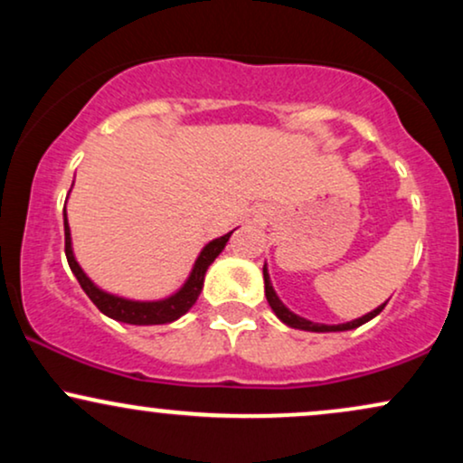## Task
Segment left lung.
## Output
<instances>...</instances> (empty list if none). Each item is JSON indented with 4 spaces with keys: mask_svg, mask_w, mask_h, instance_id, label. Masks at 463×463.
<instances>
[{
    "mask_svg": "<svg viewBox=\"0 0 463 463\" xmlns=\"http://www.w3.org/2000/svg\"><path fill=\"white\" fill-rule=\"evenodd\" d=\"M263 280H265V298H268L269 307H272V311L276 313V317H279L280 322L287 324V326L291 328H298V331H311V333H339V331H353V328L361 326V324L370 322L372 317L379 316L381 311H383V307L387 305V300L383 302V305L376 307L374 311L365 313V316L357 317V320H350L346 324H320V322H311L307 320V317H300L298 313L289 311L287 307L283 305V300L279 298V294L274 291L272 287V280H269V272H268V263L263 265Z\"/></svg>",
    "mask_w": 463,
    "mask_h": 463,
    "instance_id": "1",
    "label": "left lung"
}]
</instances>
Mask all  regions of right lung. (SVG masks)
Returning <instances> with one entry per match:
<instances>
[{"mask_svg": "<svg viewBox=\"0 0 463 463\" xmlns=\"http://www.w3.org/2000/svg\"><path fill=\"white\" fill-rule=\"evenodd\" d=\"M62 220H65V254H67L69 268H71V272L78 279V283L84 289V294L91 298L93 305L98 307L104 316L113 317L117 322L135 324V326L169 324L178 320L180 316H184V313L195 305V300H198L202 287H204L206 269H209V265L220 257V252L226 248L228 239L232 235L231 231L226 232V235L217 237L213 241L206 243V246L200 250L198 259H195L187 280H184L183 287L174 291L172 296H167V298H158V300H132V298H124V296L110 294V291H104L102 287H98L91 279H89L87 272H84V269L80 268V263L76 261V254H73L71 231H69V222H67V209L62 211Z\"/></svg>", "mask_w": 463, "mask_h": 463, "instance_id": "add662e5", "label": "right lung"}]
</instances>
